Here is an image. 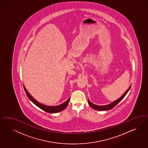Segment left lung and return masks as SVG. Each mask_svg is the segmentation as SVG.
<instances>
[{"label": "left lung", "mask_w": 148, "mask_h": 148, "mask_svg": "<svg viewBox=\"0 0 148 148\" xmlns=\"http://www.w3.org/2000/svg\"><path fill=\"white\" fill-rule=\"evenodd\" d=\"M131 85L130 86L129 88L123 94V95L121 96V98H119L118 99H117L116 101H113L112 103L108 104V105H105V106H98V105H95V104L92 103L91 102H90L89 99H88V102L89 105L90 106V107H92L93 108H94V109L96 110H99V111H105V110H111V109H112V108H114L115 106H116V105L119 103L124 98V97L125 96L126 94L127 93V92H129V90H130V88H131Z\"/></svg>", "instance_id": "1"}]
</instances>
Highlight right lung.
Here are the masks:
<instances>
[{"label": "right lung", "instance_id": "1", "mask_svg": "<svg viewBox=\"0 0 148 148\" xmlns=\"http://www.w3.org/2000/svg\"><path fill=\"white\" fill-rule=\"evenodd\" d=\"M24 90H25L26 94H27V96L29 99L32 101L33 103L35 104L37 106H38V108H40L42 110L45 111V112H48V113H57V112L62 111V110H64L66 108H67L68 104L69 103V102L70 98L68 99L66 101H65L64 103H63L60 105L55 106H50L45 105L43 104L40 103L39 102H38L37 100L34 98L30 95V94H29V93L27 91V90H26L24 86Z\"/></svg>", "mask_w": 148, "mask_h": 148}]
</instances>
